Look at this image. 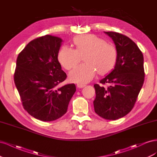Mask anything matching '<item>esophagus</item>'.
<instances>
[{"instance_id": "esophagus-1", "label": "esophagus", "mask_w": 157, "mask_h": 157, "mask_svg": "<svg viewBox=\"0 0 157 157\" xmlns=\"http://www.w3.org/2000/svg\"><path fill=\"white\" fill-rule=\"evenodd\" d=\"M86 85L85 84H77V87L79 88H82L83 87H84Z\"/></svg>"}]
</instances>
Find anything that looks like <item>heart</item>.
<instances>
[{
    "instance_id": "1",
    "label": "heart",
    "mask_w": 157,
    "mask_h": 157,
    "mask_svg": "<svg viewBox=\"0 0 157 157\" xmlns=\"http://www.w3.org/2000/svg\"><path fill=\"white\" fill-rule=\"evenodd\" d=\"M75 49L62 46L58 59L65 69L75 67L83 57L84 63L76 67L69 73L72 82L85 83L92 80L96 72L100 75L109 72L117 59V50L112 44L94 35H82L74 38Z\"/></svg>"
}]
</instances>
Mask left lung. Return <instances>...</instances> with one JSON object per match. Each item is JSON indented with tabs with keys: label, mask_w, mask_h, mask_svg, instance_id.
Wrapping results in <instances>:
<instances>
[{
	"label": "left lung",
	"mask_w": 157,
	"mask_h": 157,
	"mask_svg": "<svg viewBox=\"0 0 157 157\" xmlns=\"http://www.w3.org/2000/svg\"><path fill=\"white\" fill-rule=\"evenodd\" d=\"M113 40L117 50L115 67L99 82L94 84V111L107 120H117L130 113L144 82V56L130 38L116 32H104Z\"/></svg>",
	"instance_id": "left-lung-1"
}]
</instances>
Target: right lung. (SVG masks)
I'll return each mask as SVG.
<instances>
[{
	"mask_svg": "<svg viewBox=\"0 0 157 157\" xmlns=\"http://www.w3.org/2000/svg\"><path fill=\"white\" fill-rule=\"evenodd\" d=\"M62 39L45 35L31 40L20 54L14 82L22 105L32 117L53 121L62 117L76 91L75 84L59 86L67 75L58 59Z\"/></svg>",
	"mask_w": 157,
	"mask_h": 157,
	"instance_id": "obj_1",
	"label": "right lung"
}]
</instances>
